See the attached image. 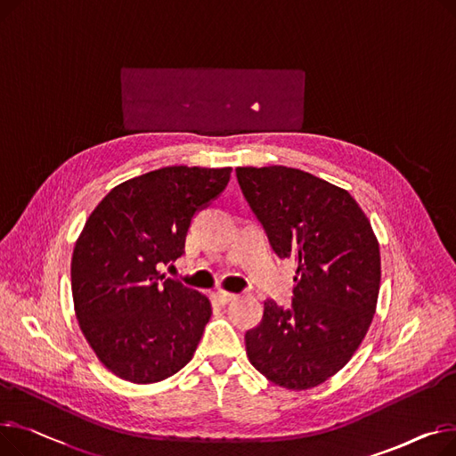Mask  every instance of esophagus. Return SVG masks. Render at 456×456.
<instances>
[{
	"label": "esophagus",
	"instance_id": "1",
	"mask_svg": "<svg viewBox=\"0 0 456 456\" xmlns=\"http://www.w3.org/2000/svg\"><path fill=\"white\" fill-rule=\"evenodd\" d=\"M236 296L234 294H231V292H225V290H218V292H214V299L218 301L220 305H227L229 301H232Z\"/></svg>",
	"mask_w": 456,
	"mask_h": 456
}]
</instances>
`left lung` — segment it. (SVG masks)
<instances>
[{"label":"left lung","mask_w":456,"mask_h":456,"mask_svg":"<svg viewBox=\"0 0 456 456\" xmlns=\"http://www.w3.org/2000/svg\"><path fill=\"white\" fill-rule=\"evenodd\" d=\"M238 184L273 251L296 258L290 308L265 301L246 332L249 362L286 390H308L338 373L362 344L380 289V251L347 190L296 167H236Z\"/></svg>","instance_id":"obj_1"}]
</instances>
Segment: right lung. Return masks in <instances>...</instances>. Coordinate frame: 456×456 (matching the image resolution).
<instances>
[{
	"instance_id": "obj_1",
	"label": "right lung",
	"mask_w": 456,
	"mask_h": 456,
	"mask_svg": "<svg viewBox=\"0 0 456 456\" xmlns=\"http://www.w3.org/2000/svg\"><path fill=\"white\" fill-rule=\"evenodd\" d=\"M231 167L166 166L114 186L92 210L71 255L79 327L116 377L151 385L184 368L212 306L159 272L184 253L198 210L218 198Z\"/></svg>"
}]
</instances>
